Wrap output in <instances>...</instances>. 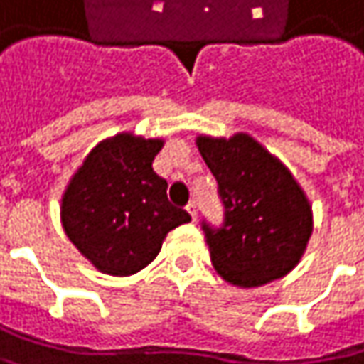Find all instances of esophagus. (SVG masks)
<instances>
[{"instance_id": "1", "label": "esophagus", "mask_w": 364, "mask_h": 364, "mask_svg": "<svg viewBox=\"0 0 364 364\" xmlns=\"http://www.w3.org/2000/svg\"><path fill=\"white\" fill-rule=\"evenodd\" d=\"M186 211H188V215L193 218V221H196V203H188V205H186Z\"/></svg>"}]
</instances>
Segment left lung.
Wrapping results in <instances>:
<instances>
[{
    "mask_svg": "<svg viewBox=\"0 0 364 364\" xmlns=\"http://www.w3.org/2000/svg\"><path fill=\"white\" fill-rule=\"evenodd\" d=\"M220 184L225 223L205 228L211 263L236 288H259L292 272L313 234V207L294 173L247 132L196 136Z\"/></svg>",
    "mask_w": 364,
    "mask_h": 364,
    "instance_id": "left-lung-1",
    "label": "left lung"
}]
</instances>
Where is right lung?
<instances>
[{"mask_svg": "<svg viewBox=\"0 0 364 364\" xmlns=\"http://www.w3.org/2000/svg\"><path fill=\"white\" fill-rule=\"evenodd\" d=\"M164 139L117 132L95 144L68 180L60 218L68 240L105 275L144 269L169 232L191 215L171 207L168 182L153 171Z\"/></svg>", "mask_w": 364, "mask_h": 364, "instance_id": "obj_1", "label": "right lung"}]
</instances>
